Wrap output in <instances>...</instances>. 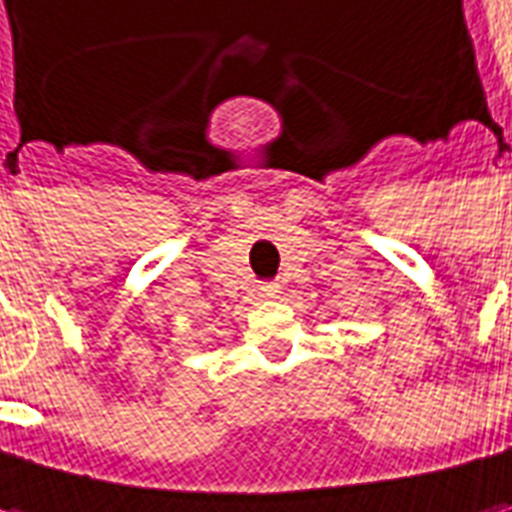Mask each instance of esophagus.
<instances>
[{
  "label": "esophagus",
  "mask_w": 512,
  "mask_h": 512,
  "mask_svg": "<svg viewBox=\"0 0 512 512\" xmlns=\"http://www.w3.org/2000/svg\"><path fill=\"white\" fill-rule=\"evenodd\" d=\"M260 294H263V297H277V294H280V285L277 283H266V285H260Z\"/></svg>",
  "instance_id": "esophagus-1"
}]
</instances>
